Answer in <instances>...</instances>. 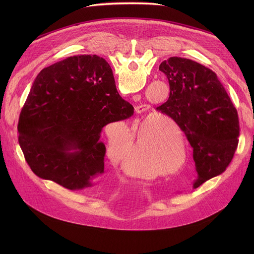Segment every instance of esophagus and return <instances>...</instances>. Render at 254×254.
Segmentation results:
<instances>
[{
  "instance_id": "1",
  "label": "esophagus",
  "mask_w": 254,
  "mask_h": 254,
  "mask_svg": "<svg viewBox=\"0 0 254 254\" xmlns=\"http://www.w3.org/2000/svg\"><path fill=\"white\" fill-rule=\"evenodd\" d=\"M147 109H148V107L146 106V105H138V106L135 107V111H136V113H138V114H141V113L146 112V111H147Z\"/></svg>"
}]
</instances>
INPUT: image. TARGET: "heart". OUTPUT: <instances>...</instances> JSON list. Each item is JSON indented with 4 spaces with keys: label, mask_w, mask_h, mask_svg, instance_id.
Segmentation results:
<instances>
[{
    "label": "heart",
    "mask_w": 254,
    "mask_h": 254,
    "mask_svg": "<svg viewBox=\"0 0 254 254\" xmlns=\"http://www.w3.org/2000/svg\"><path fill=\"white\" fill-rule=\"evenodd\" d=\"M165 118L169 126L159 124V120ZM130 136L131 145L127 128L118 127L110 134L107 146V154L111 161L123 166L130 175L152 178L170 174L181 169L188 159L183 130L174 120L162 114L146 117L134 127Z\"/></svg>",
    "instance_id": "b5f03b06"
}]
</instances>
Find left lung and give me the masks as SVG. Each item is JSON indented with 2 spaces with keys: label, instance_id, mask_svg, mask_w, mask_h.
<instances>
[{
  "label": "left lung",
  "instance_id": "1",
  "mask_svg": "<svg viewBox=\"0 0 254 254\" xmlns=\"http://www.w3.org/2000/svg\"><path fill=\"white\" fill-rule=\"evenodd\" d=\"M159 71L169 80L170 96L156 110L175 120L192 147L196 189L232 162L240 135L238 112L216 74L205 65L173 57Z\"/></svg>",
  "mask_w": 254,
  "mask_h": 254
}]
</instances>
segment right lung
<instances>
[{
	"mask_svg": "<svg viewBox=\"0 0 254 254\" xmlns=\"http://www.w3.org/2000/svg\"><path fill=\"white\" fill-rule=\"evenodd\" d=\"M132 114L109 64L96 55L74 56L36 77L19 115L18 142L38 177L83 190L104 173L102 128Z\"/></svg>",
	"mask_w": 254,
	"mask_h": 254,
	"instance_id": "obj_1",
	"label": "right lung"
}]
</instances>
